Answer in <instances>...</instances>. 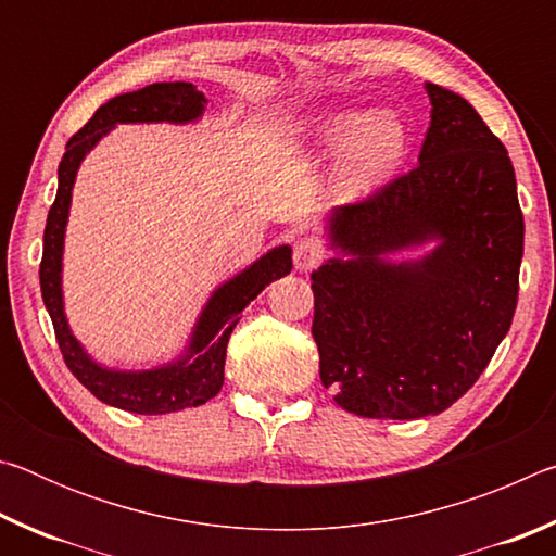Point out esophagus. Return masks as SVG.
<instances>
[{
  "mask_svg": "<svg viewBox=\"0 0 556 556\" xmlns=\"http://www.w3.org/2000/svg\"><path fill=\"white\" fill-rule=\"evenodd\" d=\"M324 248L314 238H304L294 244V267L299 271H308L321 265Z\"/></svg>",
  "mask_w": 556,
  "mask_h": 556,
  "instance_id": "obj_1",
  "label": "esophagus"
}]
</instances>
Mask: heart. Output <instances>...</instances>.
<instances>
[{
    "mask_svg": "<svg viewBox=\"0 0 556 556\" xmlns=\"http://www.w3.org/2000/svg\"><path fill=\"white\" fill-rule=\"evenodd\" d=\"M296 135L301 142L316 147L345 144L338 186L348 195L370 193L375 186H380L397 168L407 149V135L400 117L384 110L324 112L296 127Z\"/></svg>",
    "mask_w": 556,
    "mask_h": 556,
    "instance_id": "b5f03b06",
    "label": "heart"
}]
</instances>
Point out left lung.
Segmentation results:
<instances>
[{"label":"left lung","instance_id":"1","mask_svg":"<svg viewBox=\"0 0 556 556\" xmlns=\"http://www.w3.org/2000/svg\"><path fill=\"white\" fill-rule=\"evenodd\" d=\"M419 164L328 218L312 271L314 341L338 407L419 419L473 388L510 331L525 244L513 162L481 115L427 83ZM435 242L419 261L390 254Z\"/></svg>","mask_w":556,"mask_h":556}]
</instances>
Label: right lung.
I'll return each mask as SVG.
<instances>
[{
  "mask_svg": "<svg viewBox=\"0 0 556 556\" xmlns=\"http://www.w3.org/2000/svg\"><path fill=\"white\" fill-rule=\"evenodd\" d=\"M205 96L193 83H154L142 90L125 92L100 105L88 125L68 139L59 164V193L46 218L43 257H41V296L55 331V341L68 370L100 402L135 414H168L186 407H199L220 392L225 351L232 328L238 326L244 306L275 279L291 271V248L279 244L269 250L248 269L225 281L213 291L193 326L191 341L176 361L152 370H110L92 361L78 338L71 333L63 308V240L68 225L71 195L75 174L83 159L115 125H137V122H172L186 125L195 122L205 110Z\"/></svg>",
  "mask_w": 556,
  "mask_h": 556,
  "instance_id": "obj_1",
  "label": "right lung"
}]
</instances>
